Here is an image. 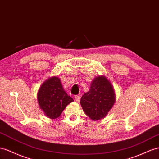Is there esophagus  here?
<instances>
[{"mask_svg":"<svg viewBox=\"0 0 159 159\" xmlns=\"http://www.w3.org/2000/svg\"><path fill=\"white\" fill-rule=\"evenodd\" d=\"M75 99L77 103H79L80 102V97L78 96V95H76L75 96Z\"/></svg>","mask_w":159,"mask_h":159,"instance_id":"34e87169","label":"esophagus"}]
</instances>
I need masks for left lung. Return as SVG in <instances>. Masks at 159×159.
<instances>
[{"label":"left lung","instance_id":"1","mask_svg":"<svg viewBox=\"0 0 159 159\" xmlns=\"http://www.w3.org/2000/svg\"><path fill=\"white\" fill-rule=\"evenodd\" d=\"M116 101L114 89L107 77L98 76L93 79L89 92L80 101L86 115L94 121L103 119Z\"/></svg>","mask_w":159,"mask_h":159}]
</instances>
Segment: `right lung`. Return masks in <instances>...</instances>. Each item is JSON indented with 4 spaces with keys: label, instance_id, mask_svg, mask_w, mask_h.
I'll return each instance as SVG.
<instances>
[{
    "label": "right lung",
    "instance_id": "obj_1",
    "mask_svg": "<svg viewBox=\"0 0 159 159\" xmlns=\"http://www.w3.org/2000/svg\"><path fill=\"white\" fill-rule=\"evenodd\" d=\"M38 101L44 114L52 120L58 118L67 105L74 101L64 90L58 76L48 79L41 85Z\"/></svg>",
    "mask_w": 159,
    "mask_h": 159
}]
</instances>
